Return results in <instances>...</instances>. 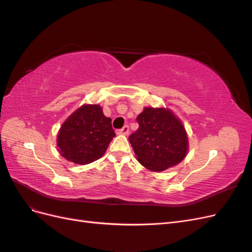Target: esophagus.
<instances>
[{"label":"esophagus","instance_id":"34e87169","mask_svg":"<svg viewBox=\"0 0 252 252\" xmlns=\"http://www.w3.org/2000/svg\"><path fill=\"white\" fill-rule=\"evenodd\" d=\"M128 131H129V127L126 125L122 129H119V130H117V134H124V135H126L128 133Z\"/></svg>","mask_w":252,"mask_h":252}]
</instances>
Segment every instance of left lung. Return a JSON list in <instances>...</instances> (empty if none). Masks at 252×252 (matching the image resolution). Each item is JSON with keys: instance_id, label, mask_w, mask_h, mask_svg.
Masks as SVG:
<instances>
[{"instance_id": "obj_1", "label": "left lung", "mask_w": 252, "mask_h": 252, "mask_svg": "<svg viewBox=\"0 0 252 252\" xmlns=\"http://www.w3.org/2000/svg\"><path fill=\"white\" fill-rule=\"evenodd\" d=\"M136 121L140 127L129 136V142L145 168L164 171L185 158L189 148L187 132L169 108L145 107Z\"/></svg>"}]
</instances>
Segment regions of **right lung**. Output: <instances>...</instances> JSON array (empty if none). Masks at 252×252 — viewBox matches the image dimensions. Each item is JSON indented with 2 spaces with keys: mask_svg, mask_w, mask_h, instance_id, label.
Returning a JSON list of instances; mask_svg holds the SVG:
<instances>
[{
  "mask_svg": "<svg viewBox=\"0 0 252 252\" xmlns=\"http://www.w3.org/2000/svg\"><path fill=\"white\" fill-rule=\"evenodd\" d=\"M116 136L111 119L96 104H84L61 126L57 146L67 161L86 165L102 158Z\"/></svg>",
  "mask_w": 252,
  "mask_h": 252,
  "instance_id": "right-lung-1",
  "label": "right lung"
}]
</instances>
